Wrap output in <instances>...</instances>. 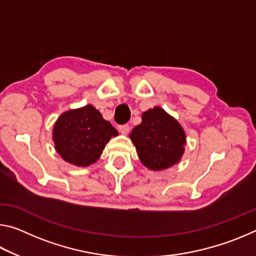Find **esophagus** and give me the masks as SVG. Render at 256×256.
Masks as SVG:
<instances>
[{
	"label": "esophagus",
	"mask_w": 256,
	"mask_h": 256,
	"mask_svg": "<svg viewBox=\"0 0 256 256\" xmlns=\"http://www.w3.org/2000/svg\"><path fill=\"white\" fill-rule=\"evenodd\" d=\"M118 130H120V132L122 133V134H128V131H130V126H128V124H123V125H120Z\"/></svg>",
	"instance_id": "esophagus-1"
}]
</instances>
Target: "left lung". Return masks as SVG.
<instances>
[{"instance_id": "8db88e82", "label": "left lung", "mask_w": 256, "mask_h": 256, "mask_svg": "<svg viewBox=\"0 0 256 256\" xmlns=\"http://www.w3.org/2000/svg\"><path fill=\"white\" fill-rule=\"evenodd\" d=\"M141 162L151 170L174 166L184 154L186 136L177 120L162 107L142 114L141 124L130 134Z\"/></svg>"}]
</instances>
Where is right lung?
<instances>
[{
  "label": "right lung",
  "instance_id": "obj_1",
  "mask_svg": "<svg viewBox=\"0 0 256 256\" xmlns=\"http://www.w3.org/2000/svg\"><path fill=\"white\" fill-rule=\"evenodd\" d=\"M116 136V128L92 105L63 112L53 128L55 150L78 167L96 162L107 142Z\"/></svg>",
  "mask_w": 256,
  "mask_h": 256
}]
</instances>
